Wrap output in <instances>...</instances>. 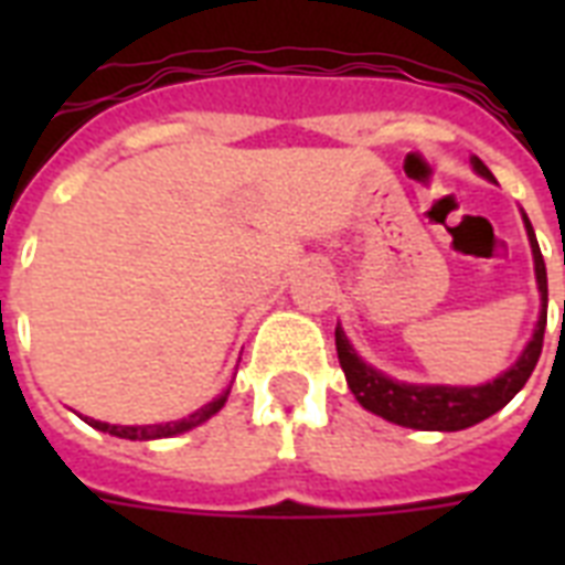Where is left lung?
I'll return each mask as SVG.
<instances>
[{
  "label": "left lung",
  "mask_w": 565,
  "mask_h": 565,
  "mask_svg": "<svg viewBox=\"0 0 565 565\" xmlns=\"http://www.w3.org/2000/svg\"><path fill=\"white\" fill-rule=\"evenodd\" d=\"M472 170L487 181L492 172L483 167L481 158H472ZM527 231V243H531V255H534V273H536V290H540V319H536L534 337L527 340L522 354L516 358L513 366L492 377L487 384L478 386H448V384H407V381H395L366 363L361 354L354 352L349 337L337 326V358L345 372L349 390L354 398L366 407L370 413L381 416L386 422H395L402 428L413 430H463L472 428L478 422L490 419L492 413H499L513 395L527 384V377L534 372L540 352H543V334H545V308H548V278H545V260L536 243V234L531 228V220L522 213ZM565 313V305H563Z\"/></svg>",
  "instance_id": "8db88e82"
}]
</instances>
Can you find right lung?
I'll list each match as a JSON object with an SVG mask.
<instances>
[{
    "label": "right lung",
    "instance_id": "obj_1",
    "mask_svg": "<svg viewBox=\"0 0 565 565\" xmlns=\"http://www.w3.org/2000/svg\"><path fill=\"white\" fill-rule=\"evenodd\" d=\"M228 390H222L213 402H207L204 407H199L195 413H190L188 419H179V422H158V425H110V422H99V419H90V416H84V422L96 430H105L110 437H119V439H167V437H175V434H184V430L195 428V425H202L213 416V413H220L228 402Z\"/></svg>",
    "mask_w": 565,
    "mask_h": 565
}]
</instances>
